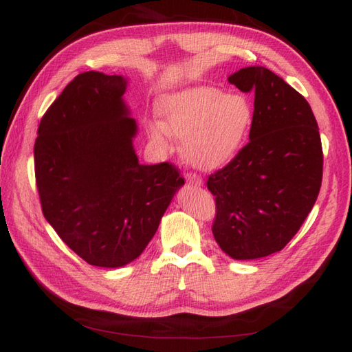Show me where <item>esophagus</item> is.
I'll list each match as a JSON object with an SVG mask.
<instances>
[{
    "mask_svg": "<svg viewBox=\"0 0 352 352\" xmlns=\"http://www.w3.org/2000/svg\"><path fill=\"white\" fill-rule=\"evenodd\" d=\"M186 180H188V183L192 186H203V180H201V178L195 174H188L186 175Z\"/></svg>",
    "mask_w": 352,
    "mask_h": 352,
    "instance_id": "obj_1",
    "label": "esophagus"
}]
</instances>
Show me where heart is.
I'll return each mask as SVG.
<instances>
[{
  "label": "heart",
  "instance_id": "heart-1",
  "mask_svg": "<svg viewBox=\"0 0 352 352\" xmlns=\"http://www.w3.org/2000/svg\"><path fill=\"white\" fill-rule=\"evenodd\" d=\"M164 121L149 125L157 142H184V160L203 170L226 166L241 151L252 125V106L242 95L210 86L189 87L164 98Z\"/></svg>",
  "mask_w": 352,
  "mask_h": 352
}]
</instances>
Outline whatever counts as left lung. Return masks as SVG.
<instances>
[{"instance_id":"left-lung-1","label":"left lung","mask_w":352,"mask_h":352,"mask_svg":"<svg viewBox=\"0 0 352 352\" xmlns=\"http://www.w3.org/2000/svg\"><path fill=\"white\" fill-rule=\"evenodd\" d=\"M254 92L250 142L226 168L208 177L216 199L213 236L234 260L281 251L316 203L322 182V145L310 104L263 66L228 77Z\"/></svg>"}]
</instances>
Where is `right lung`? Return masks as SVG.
I'll use <instances>...</instances> for the list:
<instances>
[{
	"mask_svg": "<svg viewBox=\"0 0 352 352\" xmlns=\"http://www.w3.org/2000/svg\"><path fill=\"white\" fill-rule=\"evenodd\" d=\"M129 78L80 74L37 129L34 172L45 219L92 266L121 267L154 237L184 180L169 163L140 164Z\"/></svg>",
	"mask_w": 352,
	"mask_h": 352,
	"instance_id": "obj_1",
	"label": "right lung"
}]
</instances>
